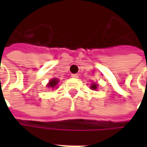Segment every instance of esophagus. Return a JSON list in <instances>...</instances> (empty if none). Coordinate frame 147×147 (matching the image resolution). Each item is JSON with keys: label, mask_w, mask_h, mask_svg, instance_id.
<instances>
[{"label": "esophagus", "mask_w": 147, "mask_h": 147, "mask_svg": "<svg viewBox=\"0 0 147 147\" xmlns=\"http://www.w3.org/2000/svg\"><path fill=\"white\" fill-rule=\"evenodd\" d=\"M71 77H73V78H78V75L77 74H72L71 75Z\"/></svg>", "instance_id": "1"}]
</instances>
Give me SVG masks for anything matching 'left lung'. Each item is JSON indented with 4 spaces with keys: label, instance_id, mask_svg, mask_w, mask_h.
Listing matches in <instances>:
<instances>
[{
    "label": "left lung",
    "instance_id": "8db88e82",
    "mask_svg": "<svg viewBox=\"0 0 147 147\" xmlns=\"http://www.w3.org/2000/svg\"><path fill=\"white\" fill-rule=\"evenodd\" d=\"M97 86H98V85H97L96 83H93V84H92V86H91L90 88H91V89H93V90H94V89H96V88H97Z\"/></svg>",
    "mask_w": 147,
    "mask_h": 147
}]
</instances>
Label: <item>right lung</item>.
<instances>
[{
    "instance_id": "obj_1",
    "label": "right lung",
    "mask_w": 147,
    "mask_h": 147,
    "mask_svg": "<svg viewBox=\"0 0 147 147\" xmlns=\"http://www.w3.org/2000/svg\"><path fill=\"white\" fill-rule=\"evenodd\" d=\"M58 82H59V80L57 78H53V79H52L49 82V83L47 84V87H49V88H54L58 84Z\"/></svg>"
}]
</instances>
